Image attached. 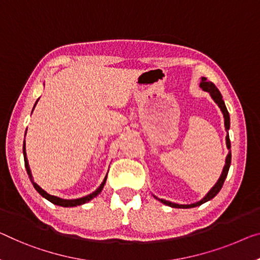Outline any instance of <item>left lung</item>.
<instances>
[{
	"label": "left lung",
	"instance_id": "left-lung-1",
	"mask_svg": "<svg viewBox=\"0 0 260 260\" xmlns=\"http://www.w3.org/2000/svg\"><path fill=\"white\" fill-rule=\"evenodd\" d=\"M200 87H201L203 90L208 91V93L211 95V98H213L214 101L217 103V106L221 108V110H222V113H223V116H224V126H225L226 130H229V127H230L229 113H228L226 107L224 105V101H223V100H222V95H221V93H219V90L216 88V86H215L213 82L207 81V78H202V81H201V83H200ZM225 139H226V147L230 150L231 144H230L229 134L226 135ZM230 164H231V150L229 151V153H228V155H226L225 165H224V167H223V172H222L221 177H219V179H218V181L216 182V185H215L213 188L210 189L209 193L207 194L206 197L201 200V201H199L197 203H191V205H178V203H173V202L166 201V200H162V199H158V198H155V199H158L159 201H160L161 203H164V205L173 207V208H193V207L201 206L202 203L209 201V200H211L214 197H216L218 191L221 190L223 183H224V180H225V178H226V175H228V172H229Z\"/></svg>",
	"mask_w": 260,
	"mask_h": 260
}]
</instances>
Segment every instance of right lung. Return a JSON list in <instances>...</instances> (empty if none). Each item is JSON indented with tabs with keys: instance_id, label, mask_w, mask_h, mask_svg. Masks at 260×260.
I'll return each instance as SVG.
<instances>
[{
	"instance_id": "add662e5",
	"label": "right lung",
	"mask_w": 260,
	"mask_h": 260,
	"mask_svg": "<svg viewBox=\"0 0 260 260\" xmlns=\"http://www.w3.org/2000/svg\"><path fill=\"white\" fill-rule=\"evenodd\" d=\"M38 102V101H37ZM36 107V105H35ZM23 154H24V164H25V169H26V172L27 174H29V178L31 182H32L34 187L36 188V190L38 191L39 194L42 195L43 198H45L46 200H49L50 202L53 203V205H57V206H61V207H75V206H80V205H83V203L88 202L90 201L91 199H94L95 197H98V195L101 193V190L103 188V186H105L106 183V180H107V177L105 178V180H103V182L101 183V186L99 187V188L93 191V193L87 195V197H83V198H80V199H75V200H63V199H60V198H57V197H53V195H50L49 193H46L45 190L42 189L41 187H39L37 183H36L34 180H32V175H31V171H30V167H29V162H27V159H26V152H25V141H24V144H23Z\"/></svg>"
}]
</instances>
